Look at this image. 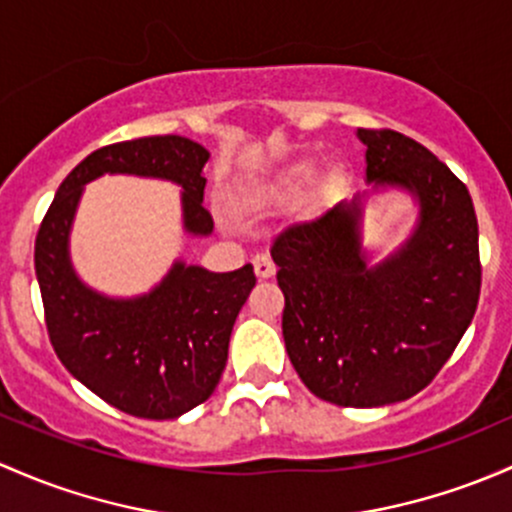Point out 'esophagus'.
I'll return each mask as SVG.
<instances>
[{"instance_id": "1", "label": "esophagus", "mask_w": 512, "mask_h": 512, "mask_svg": "<svg viewBox=\"0 0 512 512\" xmlns=\"http://www.w3.org/2000/svg\"><path fill=\"white\" fill-rule=\"evenodd\" d=\"M252 267H255V274L260 279H270V277H274V272H277V265H274L272 257L265 255V252H260V255L252 257Z\"/></svg>"}]
</instances>
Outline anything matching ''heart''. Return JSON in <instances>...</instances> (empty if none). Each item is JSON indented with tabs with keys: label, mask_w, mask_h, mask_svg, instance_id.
<instances>
[{
	"label": "heart",
	"mask_w": 512,
	"mask_h": 512,
	"mask_svg": "<svg viewBox=\"0 0 512 512\" xmlns=\"http://www.w3.org/2000/svg\"><path fill=\"white\" fill-rule=\"evenodd\" d=\"M306 176H309V169H301V171H299V174H297V181H304V179H306Z\"/></svg>",
	"instance_id": "b5f03b06"
}]
</instances>
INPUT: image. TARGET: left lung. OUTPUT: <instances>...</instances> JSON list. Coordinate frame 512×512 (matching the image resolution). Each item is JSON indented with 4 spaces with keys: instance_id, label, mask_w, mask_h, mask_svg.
Returning <instances> with one entry per match:
<instances>
[{
    "instance_id": "1",
    "label": "left lung",
    "mask_w": 512,
    "mask_h": 512,
    "mask_svg": "<svg viewBox=\"0 0 512 512\" xmlns=\"http://www.w3.org/2000/svg\"><path fill=\"white\" fill-rule=\"evenodd\" d=\"M365 176L412 193L419 218L405 245L370 265L363 201L277 233L282 333L301 383L341 407H380L434 380L469 328L481 294L478 220L464 181L414 139L358 129Z\"/></svg>"
}]
</instances>
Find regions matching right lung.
<instances>
[{"mask_svg":"<svg viewBox=\"0 0 512 512\" xmlns=\"http://www.w3.org/2000/svg\"><path fill=\"white\" fill-rule=\"evenodd\" d=\"M208 157V149L179 134L95 149L58 186L36 235V279L53 351L75 380L132 417L174 419L213 395L233 324L257 279L252 265L208 272L176 260L152 292L105 297L73 270L75 211L85 184L100 176H147L179 184L184 230L211 235L213 218L203 208Z\"/></svg>","mask_w":512,"mask_h":512,"instance_id":"1","label":"right lung"}]
</instances>
